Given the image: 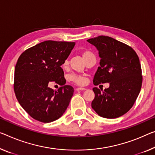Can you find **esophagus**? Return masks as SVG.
<instances>
[{"instance_id":"34e87169","label":"esophagus","mask_w":155,"mask_h":155,"mask_svg":"<svg viewBox=\"0 0 155 155\" xmlns=\"http://www.w3.org/2000/svg\"><path fill=\"white\" fill-rule=\"evenodd\" d=\"M86 89L84 87H78L76 88V91H83V90H85Z\"/></svg>"}]
</instances>
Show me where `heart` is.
I'll return each mask as SVG.
<instances>
[{"mask_svg": "<svg viewBox=\"0 0 155 155\" xmlns=\"http://www.w3.org/2000/svg\"><path fill=\"white\" fill-rule=\"evenodd\" d=\"M82 56L84 61L87 60L88 58L90 57L94 56L91 51L89 50H84L82 51ZM68 64V60H65L64 61L62 64L63 67H66ZM69 80L73 82L75 84L78 85H84L87 81V77L85 75H80V74H75V73H73L69 75Z\"/></svg>", "mask_w": 155, "mask_h": 155, "instance_id": "obj_1", "label": "heart"}]
</instances>
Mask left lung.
Masks as SVG:
<instances>
[{
	"instance_id": "8db88e82",
	"label": "left lung",
	"mask_w": 155,
	"mask_h": 155,
	"mask_svg": "<svg viewBox=\"0 0 155 155\" xmlns=\"http://www.w3.org/2000/svg\"><path fill=\"white\" fill-rule=\"evenodd\" d=\"M87 41L96 47L101 58L94 85L109 83V87L102 91L93 88L92 108L101 117H120L132 107L141 91L143 77L139 57L132 47L107 36Z\"/></svg>"
}]
</instances>
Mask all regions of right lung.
I'll list each match as a JSON object with an SVG mask.
<instances>
[{
  "label": "right lung",
  "mask_w": 155,
  "mask_h": 155,
  "mask_svg": "<svg viewBox=\"0 0 155 155\" xmlns=\"http://www.w3.org/2000/svg\"><path fill=\"white\" fill-rule=\"evenodd\" d=\"M74 46L75 42L48 40L25 50L18 58L14 70V93L21 106L35 120L53 122L67 109L74 89L65 85L61 66ZM51 81L63 87L54 91L48 87Z\"/></svg>",
  "instance_id": "add662e5"
}]
</instances>
